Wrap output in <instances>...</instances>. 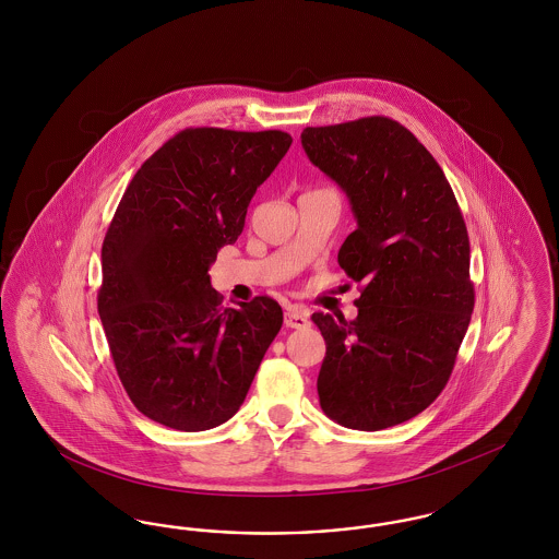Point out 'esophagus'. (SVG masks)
Masks as SVG:
<instances>
[{
	"mask_svg": "<svg viewBox=\"0 0 559 559\" xmlns=\"http://www.w3.org/2000/svg\"><path fill=\"white\" fill-rule=\"evenodd\" d=\"M285 324L292 326V329H306L310 326V310L304 308V306H292L287 312H285Z\"/></svg>",
	"mask_w": 559,
	"mask_h": 559,
	"instance_id": "esophagus-1",
	"label": "esophagus"
}]
</instances>
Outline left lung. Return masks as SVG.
<instances>
[{"instance_id": "8db88e82", "label": "left lung", "mask_w": 559, "mask_h": 559, "mask_svg": "<svg viewBox=\"0 0 559 559\" xmlns=\"http://www.w3.org/2000/svg\"><path fill=\"white\" fill-rule=\"evenodd\" d=\"M301 146L358 222L337 255L360 285L358 317L312 314L326 344L320 406L349 429L399 426L447 388L472 320L463 213L438 160L390 117L306 128Z\"/></svg>"}]
</instances>
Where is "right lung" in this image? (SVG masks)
Listing matches in <instances>:
<instances>
[{
    "label": "right lung",
    "instance_id": "add662e5",
    "mask_svg": "<svg viewBox=\"0 0 559 559\" xmlns=\"http://www.w3.org/2000/svg\"><path fill=\"white\" fill-rule=\"evenodd\" d=\"M281 130L187 128L142 163L103 242L98 314L133 406L203 431L239 411L283 324L258 295L222 306L210 266L245 228L260 185L292 146Z\"/></svg>",
    "mask_w": 559,
    "mask_h": 559
}]
</instances>
